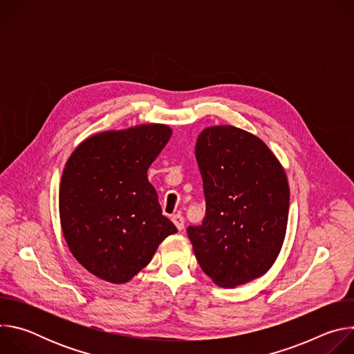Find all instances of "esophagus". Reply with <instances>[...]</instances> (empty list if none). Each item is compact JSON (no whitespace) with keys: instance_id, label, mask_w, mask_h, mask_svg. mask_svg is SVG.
<instances>
[{"instance_id":"esophagus-1","label":"esophagus","mask_w":354,"mask_h":354,"mask_svg":"<svg viewBox=\"0 0 354 354\" xmlns=\"http://www.w3.org/2000/svg\"><path fill=\"white\" fill-rule=\"evenodd\" d=\"M172 221H174V224L176 225V228H178L179 231H182V230L185 228V218H183L180 214L172 216Z\"/></svg>"}]
</instances>
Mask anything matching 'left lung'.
Listing matches in <instances>:
<instances>
[{
    "label": "left lung",
    "instance_id": "obj_1",
    "mask_svg": "<svg viewBox=\"0 0 354 354\" xmlns=\"http://www.w3.org/2000/svg\"><path fill=\"white\" fill-rule=\"evenodd\" d=\"M196 160L203 179V224L187 227L194 257L220 287L263 276L281 249L290 189L286 172L257 136L234 126L200 133Z\"/></svg>",
    "mask_w": 354,
    "mask_h": 354
}]
</instances>
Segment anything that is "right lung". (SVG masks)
<instances>
[{"label": "right lung", "mask_w": 354, "mask_h": 354, "mask_svg": "<svg viewBox=\"0 0 354 354\" xmlns=\"http://www.w3.org/2000/svg\"><path fill=\"white\" fill-rule=\"evenodd\" d=\"M171 134L165 124L104 131L68 158L59 194L62 228L74 258L96 277L129 281L178 232L147 178Z\"/></svg>", "instance_id": "add662e5"}]
</instances>
